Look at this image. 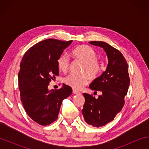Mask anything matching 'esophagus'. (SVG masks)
Here are the masks:
<instances>
[{"label": "esophagus", "instance_id": "esophagus-1", "mask_svg": "<svg viewBox=\"0 0 149 149\" xmlns=\"http://www.w3.org/2000/svg\"><path fill=\"white\" fill-rule=\"evenodd\" d=\"M73 93H74V94H80L81 93L79 91H77V90L73 89Z\"/></svg>", "mask_w": 149, "mask_h": 149}]
</instances>
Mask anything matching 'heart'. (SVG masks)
<instances>
[{
    "mask_svg": "<svg viewBox=\"0 0 149 149\" xmlns=\"http://www.w3.org/2000/svg\"><path fill=\"white\" fill-rule=\"evenodd\" d=\"M72 55L75 58L84 62L81 74H70L65 77L64 81L65 85L74 89H81L89 84L91 77H97L101 71V64L97 58L96 50L89 45L78 46L72 51ZM58 69L65 73L70 68V60L66 54H62L57 60Z\"/></svg>",
    "mask_w": 149,
    "mask_h": 149,
    "instance_id": "b5f03b06",
    "label": "heart"
}]
</instances>
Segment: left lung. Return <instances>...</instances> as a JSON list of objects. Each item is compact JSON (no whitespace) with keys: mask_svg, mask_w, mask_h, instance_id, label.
Listing matches in <instances>:
<instances>
[{"mask_svg":"<svg viewBox=\"0 0 149 149\" xmlns=\"http://www.w3.org/2000/svg\"><path fill=\"white\" fill-rule=\"evenodd\" d=\"M89 43L102 48L108 60L105 71L89 85L91 89L100 91L102 95L96 99L84 93L85 102L82 114L85 122L99 127L112 121L122 110L130 79L127 63L119 50L105 42L91 41Z\"/></svg>","mask_w":149,"mask_h":149,"instance_id":"left-lung-1","label":"left lung"}]
</instances>
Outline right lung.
I'll return each instance as SVG.
<instances>
[{"instance_id":"obj_1","label":"right lung","mask_w":149,"mask_h":149,"mask_svg":"<svg viewBox=\"0 0 149 149\" xmlns=\"http://www.w3.org/2000/svg\"><path fill=\"white\" fill-rule=\"evenodd\" d=\"M72 41L48 39L31 47L20 63L18 85L25 110L35 122L47 125L58 118L62 100L72 89L63 84L60 89L49 91L48 85L58 75L57 60Z\"/></svg>"}]
</instances>
